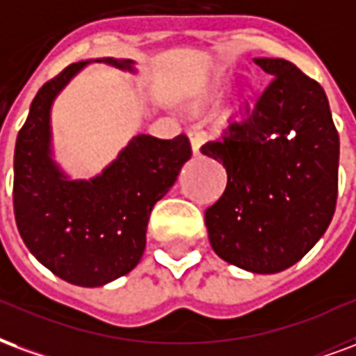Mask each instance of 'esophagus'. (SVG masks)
I'll use <instances>...</instances> for the list:
<instances>
[{
  "mask_svg": "<svg viewBox=\"0 0 356 356\" xmlns=\"http://www.w3.org/2000/svg\"><path fill=\"white\" fill-rule=\"evenodd\" d=\"M188 134H189V140H191V147H193V153L199 155V147L203 144L204 140V132L203 129L199 127V124H191L188 129Z\"/></svg>",
  "mask_w": 356,
  "mask_h": 356,
  "instance_id": "1",
  "label": "esophagus"
}]
</instances>
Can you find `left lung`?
<instances>
[{"label": "left lung", "instance_id": "8db88e82", "mask_svg": "<svg viewBox=\"0 0 356 356\" xmlns=\"http://www.w3.org/2000/svg\"><path fill=\"white\" fill-rule=\"evenodd\" d=\"M254 62L273 77L246 104L243 121L201 146L227 172L204 224L222 260L252 273H279L302 260L330 225L339 134L315 79L282 58Z\"/></svg>", "mask_w": 356, "mask_h": 356}]
</instances>
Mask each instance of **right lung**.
<instances>
[{
    "label": "right lung",
    "instance_id": "add662e5",
    "mask_svg": "<svg viewBox=\"0 0 356 356\" xmlns=\"http://www.w3.org/2000/svg\"><path fill=\"white\" fill-rule=\"evenodd\" d=\"M85 64H70L32 100L15 146L13 209L24 245L47 269L77 286H102L140 261L149 214L191 157V144L186 134H138L100 176L66 180L49 157V110Z\"/></svg>",
    "mask_w": 356,
    "mask_h": 356
}]
</instances>
